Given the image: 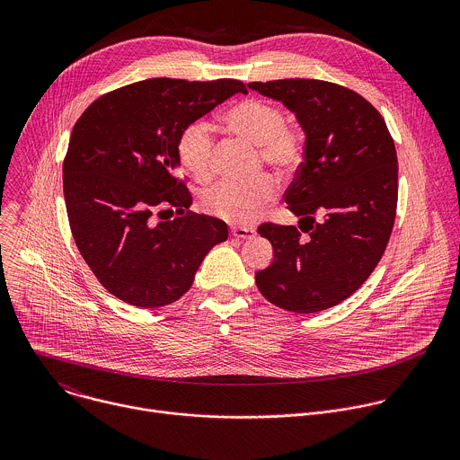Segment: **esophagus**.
<instances>
[{
	"label": "esophagus",
	"mask_w": 460,
	"mask_h": 460,
	"mask_svg": "<svg viewBox=\"0 0 460 460\" xmlns=\"http://www.w3.org/2000/svg\"><path fill=\"white\" fill-rule=\"evenodd\" d=\"M231 234L234 238H252L254 236V229L252 227H231Z\"/></svg>",
	"instance_id": "obj_1"
}]
</instances>
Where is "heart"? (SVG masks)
<instances>
[{
  "instance_id": "obj_1",
  "label": "heart",
  "mask_w": 460,
  "mask_h": 460,
  "mask_svg": "<svg viewBox=\"0 0 460 460\" xmlns=\"http://www.w3.org/2000/svg\"><path fill=\"white\" fill-rule=\"evenodd\" d=\"M224 121L234 135L258 146L261 160L279 171H293L302 160V144L286 128L280 109L264 100H242L229 107ZM215 135L209 123L196 119L183 127L176 140V158L194 180L206 181L213 174ZM275 183L261 174L249 181L222 180L202 194L208 213L231 224L252 222L275 196Z\"/></svg>"
}]
</instances>
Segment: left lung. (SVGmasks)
I'll list each match as a JSON object with an SVG mask.
<instances>
[{"instance_id": "obj_1", "label": "left lung", "mask_w": 460, "mask_h": 460, "mask_svg": "<svg viewBox=\"0 0 460 460\" xmlns=\"http://www.w3.org/2000/svg\"><path fill=\"white\" fill-rule=\"evenodd\" d=\"M247 87L282 102L305 135L284 200L308 238L295 226L261 224L275 258L254 275L256 286L291 313L333 307L367 280L389 242L399 199L395 144L380 112L342 85L291 78Z\"/></svg>"}]
</instances>
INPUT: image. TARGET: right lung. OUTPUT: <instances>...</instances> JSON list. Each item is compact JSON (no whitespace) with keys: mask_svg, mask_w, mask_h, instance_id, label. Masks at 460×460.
I'll list each match as a JSON object with an SVG mask.
<instances>
[{"mask_svg":"<svg viewBox=\"0 0 460 460\" xmlns=\"http://www.w3.org/2000/svg\"><path fill=\"white\" fill-rule=\"evenodd\" d=\"M236 93L245 94L238 80L151 78L103 94L76 121L63 162L65 206L78 251L116 298L144 309L176 302L227 240L226 222L187 211L176 140ZM172 207L179 217L164 221Z\"/></svg>","mask_w":460,"mask_h":460,"instance_id":"right-lung-1","label":"right lung"}]
</instances>
